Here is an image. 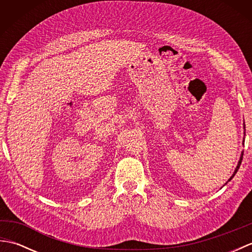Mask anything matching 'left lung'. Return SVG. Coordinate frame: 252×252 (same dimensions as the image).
<instances>
[{"mask_svg":"<svg viewBox=\"0 0 252 252\" xmlns=\"http://www.w3.org/2000/svg\"><path fill=\"white\" fill-rule=\"evenodd\" d=\"M244 130L246 131V126H245V123H244ZM244 135H246L245 134V132H244ZM244 142H245V137H244ZM243 155H244V152H242V155H240V158H239V160H238V163H237V167H236V169H235V171H234V173H233V175L231 176V178H229L228 179V181L227 182H229V181H231L233 178H234V176H235V174H236L237 173V171H238V169H239V167H240V163H242V160H243ZM227 182H226V183L225 184H227ZM225 184H224V185H225Z\"/></svg>","mask_w":252,"mask_h":252,"instance_id":"obj_1","label":"left lung"}]
</instances>
